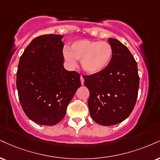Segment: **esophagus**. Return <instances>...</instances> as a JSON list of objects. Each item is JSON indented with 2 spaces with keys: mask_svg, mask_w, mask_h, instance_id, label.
<instances>
[{
  "mask_svg": "<svg viewBox=\"0 0 160 160\" xmlns=\"http://www.w3.org/2000/svg\"><path fill=\"white\" fill-rule=\"evenodd\" d=\"M80 81H81L82 85H83V83H84V78H82V75H81V76H80Z\"/></svg>",
  "mask_w": 160,
  "mask_h": 160,
  "instance_id": "34e87169",
  "label": "esophagus"
}]
</instances>
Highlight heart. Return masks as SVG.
<instances>
[{"label":"heart","instance_id":"b5f03b06","mask_svg":"<svg viewBox=\"0 0 160 160\" xmlns=\"http://www.w3.org/2000/svg\"><path fill=\"white\" fill-rule=\"evenodd\" d=\"M63 55L71 66L80 59L82 69L89 74L98 73L108 66L113 57V49L107 42L78 40L72 42L70 50L64 49Z\"/></svg>","mask_w":160,"mask_h":160}]
</instances>
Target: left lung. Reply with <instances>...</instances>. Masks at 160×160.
Masks as SVG:
<instances>
[{"instance_id": "left-lung-1", "label": "left lung", "mask_w": 160, "mask_h": 160, "mask_svg": "<svg viewBox=\"0 0 160 160\" xmlns=\"http://www.w3.org/2000/svg\"><path fill=\"white\" fill-rule=\"evenodd\" d=\"M113 57L108 66L98 73L82 75L89 90L88 109L92 118L103 126L125 120L135 107L139 86L137 63L128 48L109 38Z\"/></svg>"}]
</instances>
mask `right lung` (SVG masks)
<instances>
[{
    "label": "right lung",
    "mask_w": 160,
    "mask_h": 160,
    "mask_svg": "<svg viewBox=\"0 0 160 160\" xmlns=\"http://www.w3.org/2000/svg\"><path fill=\"white\" fill-rule=\"evenodd\" d=\"M62 36L48 34L34 38L21 56L16 86L24 113L41 125L57 124L81 86L80 74L63 66Z\"/></svg>",
    "instance_id": "right-lung-1"
}]
</instances>
